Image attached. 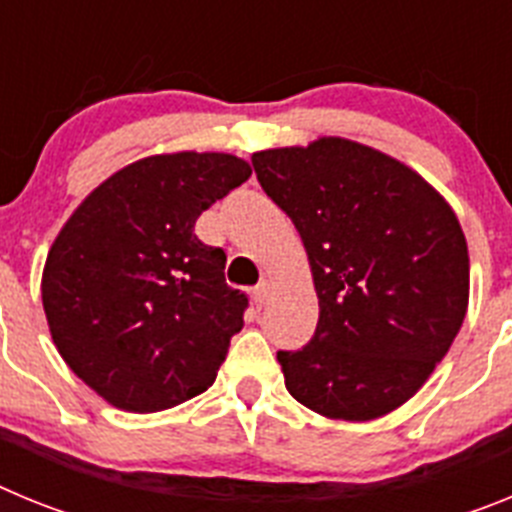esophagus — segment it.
<instances>
[{
	"label": "esophagus",
	"instance_id": "34e87169",
	"mask_svg": "<svg viewBox=\"0 0 512 512\" xmlns=\"http://www.w3.org/2000/svg\"><path fill=\"white\" fill-rule=\"evenodd\" d=\"M251 300H253V305H256V307H259V310H261V307L266 305V300H269V284H266V282H261L259 287L253 289Z\"/></svg>",
	"mask_w": 512,
	"mask_h": 512
}]
</instances>
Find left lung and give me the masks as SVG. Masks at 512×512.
I'll return each mask as SVG.
<instances>
[{"instance_id":"obj_1","label":"left lung","mask_w":512,"mask_h":512,"mask_svg":"<svg viewBox=\"0 0 512 512\" xmlns=\"http://www.w3.org/2000/svg\"><path fill=\"white\" fill-rule=\"evenodd\" d=\"M295 223L320 318L302 351H279L289 395L333 420L408 402L449 354L469 305L459 217L418 171L348 138L251 156Z\"/></svg>"}]
</instances>
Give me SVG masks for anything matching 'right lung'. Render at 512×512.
Here are the masks:
<instances>
[{"label":"right lung","instance_id":"right-lung-1","mask_svg":"<svg viewBox=\"0 0 512 512\" xmlns=\"http://www.w3.org/2000/svg\"><path fill=\"white\" fill-rule=\"evenodd\" d=\"M248 176L233 153L140 158L58 230L40 282L45 320L71 372L115 408L158 413L215 382L248 300L194 223Z\"/></svg>","mask_w":512,"mask_h":512}]
</instances>
